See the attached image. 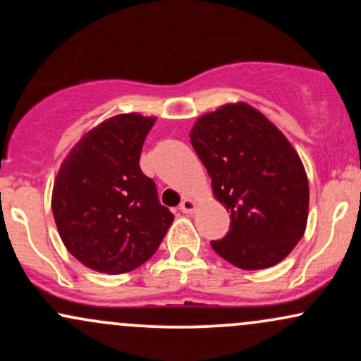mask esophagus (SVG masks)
<instances>
[{
    "label": "esophagus",
    "mask_w": 361,
    "mask_h": 361,
    "mask_svg": "<svg viewBox=\"0 0 361 361\" xmlns=\"http://www.w3.org/2000/svg\"><path fill=\"white\" fill-rule=\"evenodd\" d=\"M195 209H197V204H195V200H192V198H185L180 204V210L183 214H193Z\"/></svg>",
    "instance_id": "1"
}]
</instances>
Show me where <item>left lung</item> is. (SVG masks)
I'll list each match as a JSON object with an SVG mask.
<instances>
[{
	"instance_id": "obj_1",
	"label": "left lung",
	"mask_w": 361,
	"mask_h": 361,
	"mask_svg": "<svg viewBox=\"0 0 361 361\" xmlns=\"http://www.w3.org/2000/svg\"><path fill=\"white\" fill-rule=\"evenodd\" d=\"M190 142L231 212L229 233L214 251L241 270L287 258L307 226L309 181L299 154L247 103H227L197 120Z\"/></svg>"
}]
</instances>
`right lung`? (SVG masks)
Segmentation results:
<instances>
[{
  "instance_id": "obj_1",
  "label": "right lung",
  "mask_w": 361,
  "mask_h": 361,
  "mask_svg": "<svg viewBox=\"0 0 361 361\" xmlns=\"http://www.w3.org/2000/svg\"><path fill=\"white\" fill-rule=\"evenodd\" d=\"M154 122L115 115L82 135L62 161L52 190L54 221L68 251L91 270H135L154 255L175 219L139 166Z\"/></svg>"
}]
</instances>
